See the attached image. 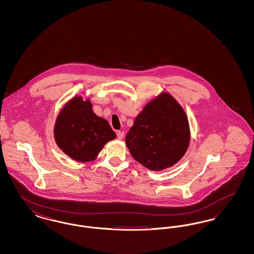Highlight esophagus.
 Returning a JSON list of instances; mask_svg holds the SVG:
<instances>
[{"label":"esophagus","instance_id":"1","mask_svg":"<svg viewBox=\"0 0 254 254\" xmlns=\"http://www.w3.org/2000/svg\"><path fill=\"white\" fill-rule=\"evenodd\" d=\"M125 137V132L124 131H117V138L119 140H122Z\"/></svg>","mask_w":254,"mask_h":254}]
</instances>
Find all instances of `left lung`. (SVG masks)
Wrapping results in <instances>:
<instances>
[{
    "instance_id": "8db88e82",
    "label": "left lung",
    "mask_w": 254,
    "mask_h": 254,
    "mask_svg": "<svg viewBox=\"0 0 254 254\" xmlns=\"http://www.w3.org/2000/svg\"><path fill=\"white\" fill-rule=\"evenodd\" d=\"M187 115L169 93H162L149 102L136 117L126 136L132 157L151 170L175 165L190 144Z\"/></svg>"
}]
</instances>
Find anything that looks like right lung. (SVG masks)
<instances>
[{
	"label": "right lung",
	"instance_id": "1",
	"mask_svg": "<svg viewBox=\"0 0 254 254\" xmlns=\"http://www.w3.org/2000/svg\"><path fill=\"white\" fill-rule=\"evenodd\" d=\"M55 141L69 157L79 162L93 161L104 145L115 139L109 122L98 117L91 103L75 97L62 109L54 128Z\"/></svg>",
	"mask_w": 254,
	"mask_h": 254
}]
</instances>
